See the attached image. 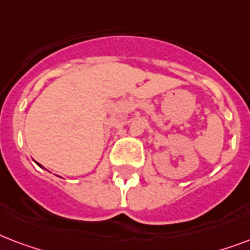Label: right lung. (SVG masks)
<instances>
[{
    "label": "right lung",
    "mask_w": 250,
    "mask_h": 250,
    "mask_svg": "<svg viewBox=\"0 0 250 250\" xmlns=\"http://www.w3.org/2000/svg\"><path fill=\"white\" fill-rule=\"evenodd\" d=\"M37 165H39V164H37ZM39 166H40V167H42V166H41V165H39Z\"/></svg>",
    "instance_id": "obj_1"
}]
</instances>
